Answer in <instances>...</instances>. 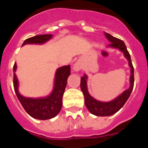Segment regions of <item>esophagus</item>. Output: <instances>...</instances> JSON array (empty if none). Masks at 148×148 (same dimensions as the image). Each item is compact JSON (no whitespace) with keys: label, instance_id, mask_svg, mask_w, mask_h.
I'll return each instance as SVG.
<instances>
[{"label":"esophagus","instance_id":"34e87169","mask_svg":"<svg viewBox=\"0 0 148 148\" xmlns=\"http://www.w3.org/2000/svg\"><path fill=\"white\" fill-rule=\"evenodd\" d=\"M82 64H81L80 62H76L74 64V66H73V70H75V71H79V70L82 69Z\"/></svg>","mask_w":148,"mask_h":148}]
</instances>
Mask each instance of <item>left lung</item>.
<instances>
[{
    "label": "left lung",
    "mask_w": 148,
    "mask_h": 148,
    "mask_svg": "<svg viewBox=\"0 0 148 148\" xmlns=\"http://www.w3.org/2000/svg\"><path fill=\"white\" fill-rule=\"evenodd\" d=\"M104 35L110 42V44H108V47L117 48L119 49L124 53L125 58L129 61V66L130 67V73H131L130 78V85L129 89L125 90V92H123L119 96H118L114 100L109 102H102V101L95 100L89 94L87 87V76L86 75L82 76L81 78V90L84 94L85 105L90 113L97 116H109L118 112L127 101L128 98L130 97L133 88V84H134V69L132 64L130 55L127 49L126 45L123 40L113 37L109 33L104 32Z\"/></svg>",
    "instance_id": "8db88e82"
}]
</instances>
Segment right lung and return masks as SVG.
I'll return each instance as SVG.
<instances>
[{"mask_svg":"<svg viewBox=\"0 0 148 148\" xmlns=\"http://www.w3.org/2000/svg\"><path fill=\"white\" fill-rule=\"evenodd\" d=\"M53 37V35H39L24 40L22 46L27 44H42ZM16 64L13 66V85L18 100L27 113L37 119L46 120L54 118L60 112L62 107V98L66 88L67 78L70 75V66H64L58 68L56 73L54 89L49 96L39 99L23 97L18 92V82L15 75Z\"/></svg>","mask_w":148,"mask_h":148,"instance_id":"add662e5","label":"right lung"}]
</instances>
